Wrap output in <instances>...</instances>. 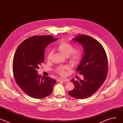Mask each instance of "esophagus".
<instances>
[{"mask_svg": "<svg viewBox=\"0 0 123 123\" xmlns=\"http://www.w3.org/2000/svg\"><path fill=\"white\" fill-rule=\"evenodd\" d=\"M57 81H68L69 80L67 78H64V77H60L59 78L57 79Z\"/></svg>", "mask_w": 123, "mask_h": 123, "instance_id": "1", "label": "esophagus"}]
</instances>
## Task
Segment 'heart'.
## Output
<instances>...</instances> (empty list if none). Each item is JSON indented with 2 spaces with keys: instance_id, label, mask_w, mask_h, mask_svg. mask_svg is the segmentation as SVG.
<instances>
[{
  "instance_id": "b5f03b06",
  "label": "heart",
  "mask_w": 123,
  "mask_h": 123,
  "mask_svg": "<svg viewBox=\"0 0 123 123\" xmlns=\"http://www.w3.org/2000/svg\"><path fill=\"white\" fill-rule=\"evenodd\" d=\"M56 48L61 54L67 56L70 62L72 63L75 64L77 63L81 58V50L79 49H74L73 45L66 41H62L60 42L57 44ZM52 56V52L49 51L47 55L48 60L51 59ZM69 68V67L68 66H59L56 68L55 70L59 74L64 75L66 74V70Z\"/></svg>"
}]
</instances>
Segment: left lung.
<instances>
[{"label":"left lung","mask_w":123,"mask_h":123,"mask_svg":"<svg viewBox=\"0 0 123 123\" xmlns=\"http://www.w3.org/2000/svg\"><path fill=\"white\" fill-rule=\"evenodd\" d=\"M73 40L84 49V55L76 69L84 79H71L74 88L68 94L75 98L83 99L95 93L104 83L108 73V59L104 48L96 40L84 35H78Z\"/></svg>","instance_id":"left-lung-1"}]
</instances>
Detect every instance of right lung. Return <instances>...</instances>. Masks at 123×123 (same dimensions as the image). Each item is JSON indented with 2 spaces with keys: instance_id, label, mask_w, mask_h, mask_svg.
<instances>
[{
  "instance_id": "obj_1",
  "label": "right lung",
  "mask_w": 123,
  "mask_h": 123,
  "mask_svg": "<svg viewBox=\"0 0 123 123\" xmlns=\"http://www.w3.org/2000/svg\"><path fill=\"white\" fill-rule=\"evenodd\" d=\"M57 39L50 35L32 36L22 42L16 50L12 66L14 78L20 88L32 98L49 96L56 83L49 77L38 74L37 70L44 62L45 48Z\"/></svg>"
}]
</instances>
